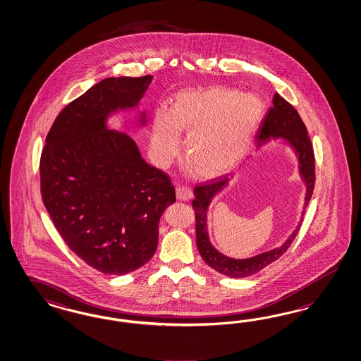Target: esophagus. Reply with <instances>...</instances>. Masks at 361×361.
<instances>
[{
    "instance_id": "esophagus-1",
    "label": "esophagus",
    "mask_w": 361,
    "mask_h": 361,
    "mask_svg": "<svg viewBox=\"0 0 361 361\" xmlns=\"http://www.w3.org/2000/svg\"><path fill=\"white\" fill-rule=\"evenodd\" d=\"M176 196L179 200H190L192 197V188L190 185H178L176 187Z\"/></svg>"
}]
</instances>
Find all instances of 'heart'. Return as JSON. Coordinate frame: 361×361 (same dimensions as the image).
<instances>
[{"label":"heart","instance_id":"heart-1","mask_svg":"<svg viewBox=\"0 0 361 361\" xmlns=\"http://www.w3.org/2000/svg\"><path fill=\"white\" fill-rule=\"evenodd\" d=\"M264 114L262 100L253 93L226 87L183 91L173 109L155 108L152 145L157 158L169 162L180 150L187 132L188 161L202 176L223 174L240 162Z\"/></svg>","mask_w":361,"mask_h":361}]
</instances>
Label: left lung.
I'll use <instances>...</instances> for the list:
<instances>
[{"label":"left lung","instance_id":"8db88e82","mask_svg":"<svg viewBox=\"0 0 361 361\" xmlns=\"http://www.w3.org/2000/svg\"><path fill=\"white\" fill-rule=\"evenodd\" d=\"M277 137H283L285 140H288L298 154L299 171L307 185V194L305 202V206L307 207L315 185V157L312 144L307 134V128L302 121L297 109L282 96H279V93L274 94L273 105L270 106L267 116L262 118L256 134L258 144H264L270 138ZM227 183L228 178L221 176L211 179L209 183L207 182L194 187L195 197L192 200V208L195 211L196 245L207 265L228 277L244 279L256 274L259 270L267 268L269 264L279 259L298 235L300 224L281 247L247 259H233L223 256L211 245L208 240L206 215L211 199Z\"/></svg>","mask_w":361,"mask_h":361}]
</instances>
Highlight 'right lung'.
Masks as SVG:
<instances>
[{"instance_id":"obj_1","label":"right lung","mask_w":361,"mask_h":361,"mask_svg":"<svg viewBox=\"0 0 361 361\" xmlns=\"http://www.w3.org/2000/svg\"><path fill=\"white\" fill-rule=\"evenodd\" d=\"M152 76L108 78L66 105L46 137L41 194L64 243L104 274L121 276L153 257L158 223L176 202L170 176L146 164L128 134L105 128L134 106Z\"/></svg>"}]
</instances>
